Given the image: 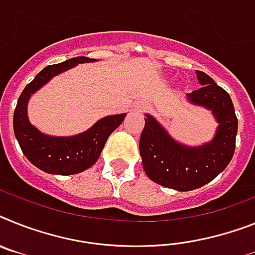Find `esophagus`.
Segmentation results:
<instances>
[{
    "label": "esophagus",
    "mask_w": 255,
    "mask_h": 255,
    "mask_svg": "<svg viewBox=\"0 0 255 255\" xmlns=\"http://www.w3.org/2000/svg\"><path fill=\"white\" fill-rule=\"evenodd\" d=\"M142 108H144V106H138L137 109H138V110H141V109H142Z\"/></svg>",
    "instance_id": "esophagus-1"
}]
</instances>
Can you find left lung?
<instances>
[{
	"label": "left lung",
	"mask_w": 255,
	"mask_h": 255,
	"mask_svg": "<svg viewBox=\"0 0 255 255\" xmlns=\"http://www.w3.org/2000/svg\"><path fill=\"white\" fill-rule=\"evenodd\" d=\"M202 87L187 98L211 110L218 122L215 136L200 146H188L171 137L151 115H145L140 137L142 167L154 183L188 192L210 183L228 166L235 153L237 118L232 100L223 88L202 71H196Z\"/></svg>",
	"instance_id": "left-lung-1"
}]
</instances>
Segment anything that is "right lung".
Returning a JSON list of instances; mask_svg holds the SVG:
<instances>
[{
    "instance_id": "right-lung-1",
    "label": "right lung",
    "mask_w": 255,
    "mask_h": 255,
    "mask_svg": "<svg viewBox=\"0 0 255 255\" xmlns=\"http://www.w3.org/2000/svg\"><path fill=\"white\" fill-rule=\"evenodd\" d=\"M88 57H76L45 67L24 88L14 111V133L27 159L44 172L53 175H75L92 167L101 155L106 140L122 124L124 114L109 115L85 132L75 136L58 137L40 132L29 123L27 105L31 96L54 78L79 63L95 62Z\"/></svg>"
}]
</instances>
